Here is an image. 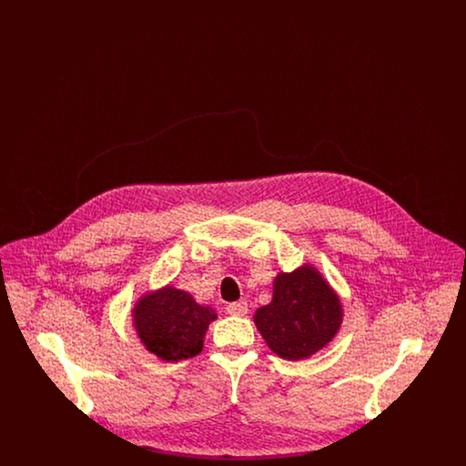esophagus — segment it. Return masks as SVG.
Listing matches in <instances>:
<instances>
[{
    "mask_svg": "<svg viewBox=\"0 0 466 466\" xmlns=\"http://www.w3.org/2000/svg\"><path fill=\"white\" fill-rule=\"evenodd\" d=\"M227 312H228L230 316H246V314H248V304H246L244 300L232 302V304L227 306Z\"/></svg>",
    "mask_w": 466,
    "mask_h": 466,
    "instance_id": "1",
    "label": "esophagus"
}]
</instances>
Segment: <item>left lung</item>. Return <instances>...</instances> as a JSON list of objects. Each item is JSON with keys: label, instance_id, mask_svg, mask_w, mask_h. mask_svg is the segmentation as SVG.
Listing matches in <instances>:
<instances>
[{"label": "left lung", "instance_id": "1", "mask_svg": "<svg viewBox=\"0 0 466 466\" xmlns=\"http://www.w3.org/2000/svg\"><path fill=\"white\" fill-rule=\"evenodd\" d=\"M342 319L339 293L312 264L279 272L272 283V300L253 316L268 350L289 361L309 358L329 346Z\"/></svg>", "mask_w": 466, "mask_h": 466}]
</instances>
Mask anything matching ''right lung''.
Wrapping results in <instances>:
<instances>
[{
    "instance_id": "add662e5",
    "label": "right lung",
    "mask_w": 466,
    "mask_h": 466,
    "mask_svg": "<svg viewBox=\"0 0 466 466\" xmlns=\"http://www.w3.org/2000/svg\"><path fill=\"white\" fill-rule=\"evenodd\" d=\"M133 329L145 350L162 361L199 355L217 310L173 285L145 291L131 309Z\"/></svg>"
}]
</instances>
